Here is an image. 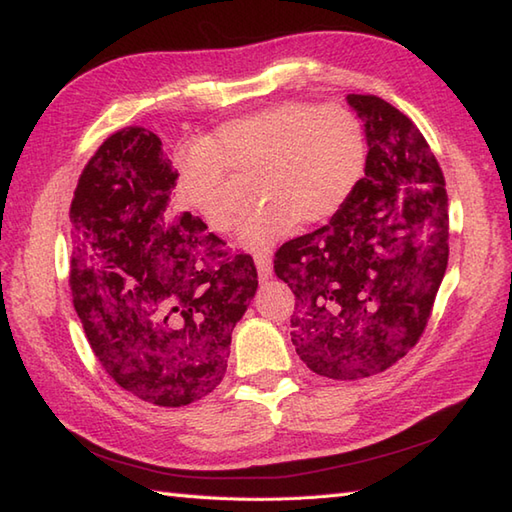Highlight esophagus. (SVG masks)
<instances>
[{
  "label": "esophagus",
  "instance_id": "obj_1",
  "mask_svg": "<svg viewBox=\"0 0 512 512\" xmlns=\"http://www.w3.org/2000/svg\"><path fill=\"white\" fill-rule=\"evenodd\" d=\"M255 266H257L259 279H268L270 273H273V257H270V253H257Z\"/></svg>",
  "mask_w": 512,
  "mask_h": 512
}]
</instances>
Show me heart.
<instances>
[{"label":"heart","mask_w":512,"mask_h":512,"mask_svg":"<svg viewBox=\"0 0 512 512\" xmlns=\"http://www.w3.org/2000/svg\"><path fill=\"white\" fill-rule=\"evenodd\" d=\"M367 167L363 125L343 105L286 101L237 116L178 158L180 202L215 233H228L239 204L231 176L259 173L262 209L239 228V244L264 250L301 222L323 224L343 211Z\"/></svg>","instance_id":"obj_1"}]
</instances>
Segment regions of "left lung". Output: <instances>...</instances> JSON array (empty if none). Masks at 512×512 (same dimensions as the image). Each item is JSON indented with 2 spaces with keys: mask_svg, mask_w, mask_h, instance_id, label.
Masks as SVG:
<instances>
[{
  "mask_svg": "<svg viewBox=\"0 0 512 512\" xmlns=\"http://www.w3.org/2000/svg\"><path fill=\"white\" fill-rule=\"evenodd\" d=\"M347 103L365 123V178L330 224L275 253L297 297L292 345L334 380L385 372L418 343L449 264V198L429 143L374 94Z\"/></svg>",
  "mask_w": 512,
  "mask_h": 512,
  "instance_id": "8db88e82",
  "label": "left lung"
}]
</instances>
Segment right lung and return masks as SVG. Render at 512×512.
Listing matches in <instances>:
<instances>
[{
  "instance_id": "1",
  "label": "right lung",
  "mask_w": 512,
  "mask_h": 512,
  "mask_svg": "<svg viewBox=\"0 0 512 512\" xmlns=\"http://www.w3.org/2000/svg\"><path fill=\"white\" fill-rule=\"evenodd\" d=\"M160 145L149 129L125 127L85 165L70 206V288L114 383L158 407H184L222 383L257 268L176 209L178 171Z\"/></svg>"
}]
</instances>
